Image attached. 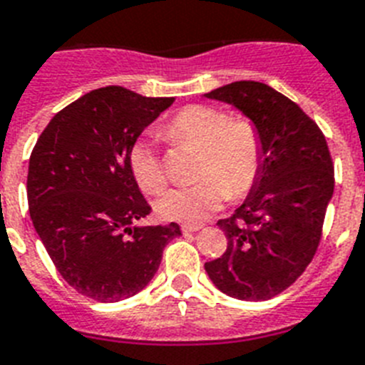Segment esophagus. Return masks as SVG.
Masks as SVG:
<instances>
[{
  "mask_svg": "<svg viewBox=\"0 0 365 365\" xmlns=\"http://www.w3.org/2000/svg\"><path fill=\"white\" fill-rule=\"evenodd\" d=\"M200 228H202L200 225H183L182 232L183 234H192V232H198Z\"/></svg>",
  "mask_w": 365,
  "mask_h": 365,
  "instance_id": "obj_1",
  "label": "esophagus"
}]
</instances>
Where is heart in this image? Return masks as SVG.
Here are the masks:
<instances>
[{"label":"heart","instance_id":"b5f03b06","mask_svg":"<svg viewBox=\"0 0 365 365\" xmlns=\"http://www.w3.org/2000/svg\"><path fill=\"white\" fill-rule=\"evenodd\" d=\"M163 135L174 143H189L202 150L200 182L170 189L155 202L165 220L197 225L219 210L228 192L241 197L256 182L262 167V140L250 122L232 120L222 109L189 106L165 124ZM131 174L148 195L163 191L167 178L155 145L137 140L130 150Z\"/></svg>","mask_w":365,"mask_h":365}]
</instances>
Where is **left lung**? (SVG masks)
Instances as JSON below:
<instances>
[{"label":"left lung","instance_id":"obj_1","mask_svg":"<svg viewBox=\"0 0 365 365\" xmlns=\"http://www.w3.org/2000/svg\"><path fill=\"white\" fill-rule=\"evenodd\" d=\"M247 116L262 140V167L234 215L217 222L228 237L204 265L210 280L241 301H267L292 286L314 258L334 192L323 133L301 107L258 81H234L204 94Z\"/></svg>","mask_w":365,"mask_h":365}]
</instances>
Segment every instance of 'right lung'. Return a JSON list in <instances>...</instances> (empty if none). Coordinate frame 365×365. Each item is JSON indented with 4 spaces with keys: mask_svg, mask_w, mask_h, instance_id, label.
Masks as SVG:
<instances>
[{
    "mask_svg": "<svg viewBox=\"0 0 365 365\" xmlns=\"http://www.w3.org/2000/svg\"><path fill=\"white\" fill-rule=\"evenodd\" d=\"M174 98L124 87L91 91L66 106L36 140L27 173L33 226L61 277L78 293L118 302L145 289L176 222L139 225L150 213L130 150Z\"/></svg>",
    "mask_w": 365,
    "mask_h": 365,
    "instance_id": "add662e5",
    "label": "right lung"
}]
</instances>
